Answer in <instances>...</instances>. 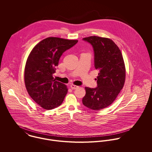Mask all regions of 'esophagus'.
I'll return each instance as SVG.
<instances>
[{
	"label": "esophagus",
	"mask_w": 152,
	"mask_h": 152,
	"mask_svg": "<svg viewBox=\"0 0 152 152\" xmlns=\"http://www.w3.org/2000/svg\"><path fill=\"white\" fill-rule=\"evenodd\" d=\"M70 87L72 88V89H77V88H78V86H75V85H73V84H71V86H70Z\"/></svg>",
	"instance_id": "34e87169"
}]
</instances>
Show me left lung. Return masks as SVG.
I'll use <instances>...</instances> for the list:
<instances>
[{"mask_svg": "<svg viewBox=\"0 0 152 152\" xmlns=\"http://www.w3.org/2000/svg\"><path fill=\"white\" fill-rule=\"evenodd\" d=\"M90 44L94 53V66L99 70L97 87H86L83 104L87 108L98 110L110 105L123 88L125 67L121 50L108 38L90 36L83 39Z\"/></svg>", "mask_w": 152, "mask_h": 152, "instance_id": "1", "label": "left lung"}]
</instances>
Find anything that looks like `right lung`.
I'll return each mask as SVG.
<instances>
[{"mask_svg":"<svg viewBox=\"0 0 152 152\" xmlns=\"http://www.w3.org/2000/svg\"><path fill=\"white\" fill-rule=\"evenodd\" d=\"M77 42L48 37L37 44L29 54L24 69L25 86L31 98L43 108L52 109L63 103L68 89L56 81L53 74L63 53Z\"/></svg>","mask_w":152,"mask_h":152,"instance_id":"add662e5","label":"right lung"}]
</instances>
